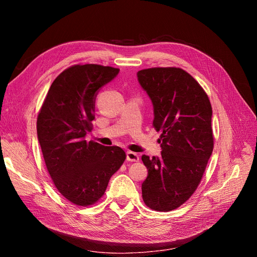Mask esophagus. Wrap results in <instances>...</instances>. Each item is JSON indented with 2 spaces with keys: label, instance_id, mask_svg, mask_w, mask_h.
Masks as SVG:
<instances>
[{
  "label": "esophagus",
  "instance_id": "obj_1",
  "mask_svg": "<svg viewBox=\"0 0 257 257\" xmlns=\"http://www.w3.org/2000/svg\"><path fill=\"white\" fill-rule=\"evenodd\" d=\"M126 160L128 162H138L139 161V157H138V154H136L135 152L127 151L126 152Z\"/></svg>",
  "mask_w": 257,
  "mask_h": 257
}]
</instances>
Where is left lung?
Instances as JSON below:
<instances>
[{
	"label": "left lung",
	"instance_id": "1",
	"mask_svg": "<svg viewBox=\"0 0 257 257\" xmlns=\"http://www.w3.org/2000/svg\"><path fill=\"white\" fill-rule=\"evenodd\" d=\"M137 78L153 105V127L162 133L161 157H142L148 169L143 199L153 210L170 211L203 178L213 150L212 108L200 84L181 68L142 69Z\"/></svg>",
	"mask_w": 257,
	"mask_h": 257
}]
</instances>
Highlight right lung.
Listing matches in <instances>:
<instances>
[{
    "label": "right lung",
    "instance_id": "obj_1",
    "mask_svg": "<svg viewBox=\"0 0 257 257\" xmlns=\"http://www.w3.org/2000/svg\"><path fill=\"white\" fill-rule=\"evenodd\" d=\"M119 72L97 64L66 68L52 82L37 116L46 167L58 191L77 206L96 203L126 158L120 147L85 141L98 90Z\"/></svg>",
    "mask_w": 257,
    "mask_h": 257
}]
</instances>
